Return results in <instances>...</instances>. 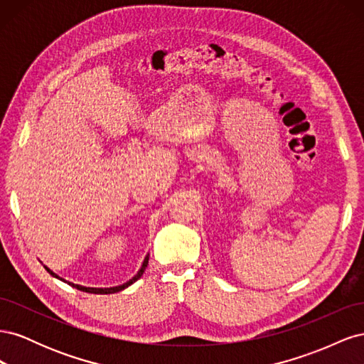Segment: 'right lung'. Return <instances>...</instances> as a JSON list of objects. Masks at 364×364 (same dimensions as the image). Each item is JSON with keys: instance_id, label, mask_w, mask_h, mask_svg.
Segmentation results:
<instances>
[{"instance_id": "1", "label": "right lung", "mask_w": 364, "mask_h": 364, "mask_svg": "<svg viewBox=\"0 0 364 364\" xmlns=\"http://www.w3.org/2000/svg\"><path fill=\"white\" fill-rule=\"evenodd\" d=\"M147 264H149V255L144 258V261H142V266H141V269L138 270V273L135 274L134 278L132 279H129L127 282H124V284H121V285H117V287H109V289H95V287H83V285H79V284H73V282H70V281H65V279H62L60 277H58L56 273H54L53 270H50L47 266H43L47 269V272L51 274V277H54V278H58V279H60V281H63V282H67V284H70L71 287H74V289H77V290H82V291H86V293H94V294H112V293H118V291H121V290H124V289H127L129 285H132L134 284L135 281H138L141 277H142V273H144V270H146V267H147Z\"/></svg>"}]
</instances>
